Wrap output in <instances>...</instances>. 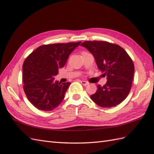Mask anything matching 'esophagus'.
Returning a JSON list of instances; mask_svg holds the SVG:
<instances>
[{
	"mask_svg": "<svg viewBox=\"0 0 154 154\" xmlns=\"http://www.w3.org/2000/svg\"><path fill=\"white\" fill-rule=\"evenodd\" d=\"M80 82H81V83H82V84H83L84 85H87L89 84V82H86V81H84V80H81Z\"/></svg>",
	"mask_w": 154,
	"mask_h": 154,
	"instance_id": "34e87169",
	"label": "esophagus"
}]
</instances>
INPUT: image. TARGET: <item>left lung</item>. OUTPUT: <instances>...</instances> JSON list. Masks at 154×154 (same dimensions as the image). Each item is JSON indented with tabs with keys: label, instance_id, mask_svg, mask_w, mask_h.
<instances>
[{
	"label": "left lung",
	"instance_id": "obj_1",
	"mask_svg": "<svg viewBox=\"0 0 154 154\" xmlns=\"http://www.w3.org/2000/svg\"><path fill=\"white\" fill-rule=\"evenodd\" d=\"M91 53L99 69L106 76V84L97 85L90 96L97 105L114 107L129 95L133 80L134 66L127 52L118 45L103 41H86L81 44Z\"/></svg>",
	"mask_w": 154,
	"mask_h": 154
}]
</instances>
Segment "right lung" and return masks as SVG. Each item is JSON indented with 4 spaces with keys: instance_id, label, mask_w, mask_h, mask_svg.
Instances as JSON below:
<instances>
[{
    "instance_id": "obj_1",
    "label": "right lung",
    "mask_w": 154,
    "mask_h": 154,
    "mask_svg": "<svg viewBox=\"0 0 154 154\" xmlns=\"http://www.w3.org/2000/svg\"><path fill=\"white\" fill-rule=\"evenodd\" d=\"M81 42L43 45L30 54L23 65V89L28 100L38 110L51 111L65 97L70 82L54 80L59 69Z\"/></svg>"
}]
</instances>
